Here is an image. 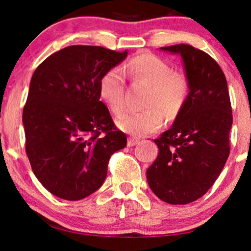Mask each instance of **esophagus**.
<instances>
[{
  "mask_svg": "<svg viewBox=\"0 0 251 251\" xmlns=\"http://www.w3.org/2000/svg\"><path fill=\"white\" fill-rule=\"evenodd\" d=\"M138 143H139V140L136 139V138H132V137H130V138L128 139V146H129V147L135 146V145H137V144H138Z\"/></svg>",
  "mask_w": 251,
  "mask_h": 251,
  "instance_id": "obj_1",
  "label": "esophagus"
}]
</instances>
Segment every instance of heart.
<instances>
[{
  "mask_svg": "<svg viewBox=\"0 0 251 251\" xmlns=\"http://www.w3.org/2000/svg\"><path fill=\"white\" fill-rule=\"evenodd\" d=\"M125 75L135 82L150 85L145 111L126 112L118 126L135 137L149 136L163 125L164 114L174 120L183 112L191 92V83L183 72L173 71L166 60L152 53L135 56L119 68H109L99 80V94L115 114L126 108Z\"/></svg>",
  "mask_w": 251,
  "mask_h": 251,
  "instance_id": "b5f03b06",
  "label": "heart"
}]
</instances>
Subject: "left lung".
Returning <instances> with one entry per match:
<instances>
[{"mask_svg": "<svg viewBox=\"0 0 251 251\" xmlns=\"http://www.w3.org/2000/svg\"><path fill=\"white\" fill-rule=\"evenodd\" d=\"M161 49L183 58L191 92L173 126L154 139L159 155L146 176L161 200L187 204L207 193L227 161L232 106L226 77L214 58L190 44Z\"/></svg>", "mask_w": 251, "mask_h": 251, "instance_id": "1", "label": "left lung"}]
</instances>
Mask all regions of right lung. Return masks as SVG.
<instances>
[{"instance_id": "add662e5", "label": "right lung", "mask_w": 251, "mask_h": 251, "mask_svg": "<svg viewBox=\"0 0 251 251\" xmlns=\"http://www.w3.org/2000/svg\"><path fill=\"white\" fill-rule=\"evenodd\" d=\"M126 54L70 46L34 72L23 111L25 150L34 175L58 198L77 201L97 191L112 154L126 145L99 94L101 75Z\"/></svg>"}]
</instances>
